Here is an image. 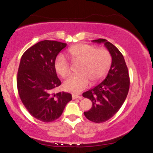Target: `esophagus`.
Returning <instances> with one entry per match:
<instances>
[{"label":"esophagus","mask_w":153,"mask_h":153,"mask_svg":"<svg viewBox=\"0 0 153 153\" xmlns=\"http://www.w3.org/2000/svg\"><path fill=\"white\" fill-rule=\"evenodd\" d=\"M72 98H73V100H75V99H80V100H82V99H83V97H82L81 96H78V95H76V94H73V95H72Z\"/></svg>","instance_id":"1"}]
</instances>
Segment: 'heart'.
<instances>
[{
  "mask_svg": "<svg viewBox=\"0 0 153 153\" xmlns=\"http://www.w3.org/2000/svg\"><path fill=\"white\" fill-rule=\"evenodd\" d=\"M68 53L73 62H82L79 74L73 75L63 83L64 89L73 94H79L89 85L100 80L110 68L112 62L110 53L105 48H97L93 45L81 43L68 49ZM56 73L62 78L70 73L68 59L64 54H59L54 62Z\"/></svg>",
  "mask_w": 153,
  "mask_h": 153,
  "instance_id": "obj_1",
  "label": "heart"
}]
</instances>
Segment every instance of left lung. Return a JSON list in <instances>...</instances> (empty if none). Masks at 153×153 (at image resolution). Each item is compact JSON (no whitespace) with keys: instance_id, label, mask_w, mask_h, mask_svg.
I'll return each instance as SVG.
<instances>
[{"instance_id":"obj_1","label":"left lung","mask_w":153,"mask_h":153,"mask_svg":"<svg viewBox=\"0 0 153 153\" xmlns=\"http://www.w3.org/2000/svg\"><path fill=\"white\" fill-rule=\"evenodd\" d=\"M92 42L104 43L110 53L112 63L107 77L93 88L83 94L92 102V107L84 112L85 117L94 123L107 121L120 110L128 95L130 79L125 59L120 51L105 39Z\"/></svg>"}]
</instances>
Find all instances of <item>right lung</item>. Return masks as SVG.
<instances>
[{"label":"right lung","mask_w":153,"mask_h":153,"mask_svg":"<svg viewBox=\"0 0 153 153\" xmlns=\"http://www.w3.org/2000/svg\"><path fill=\"white\" fill-rule=\"evenodd\" d=\"M66 43L42 41L28 48L20 60L16 83L20 99L30 115L41 121L51 122L61 116L72 95L51 94L61 85L54 62Z\"/></svg>","instance_id":"right-lung-1"}]
</instances>
